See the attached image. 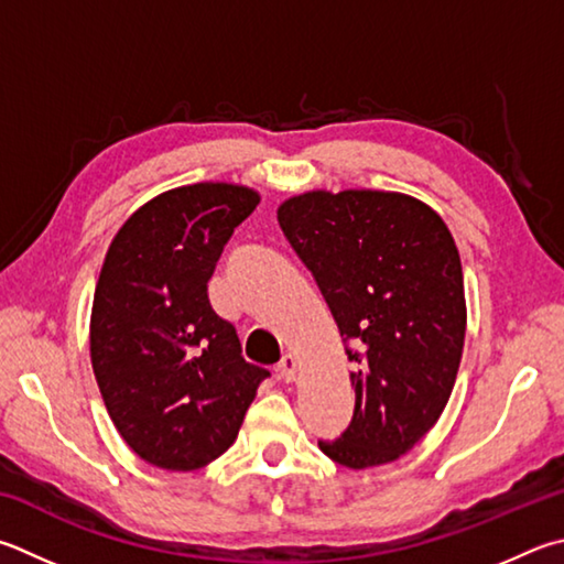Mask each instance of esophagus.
Wrapping results in <instances>:
<instances>
[{
  "mask_svg": "<svg viewBox=\"0 0 564 564\" xmlns=\"http://www.w3.org/2000/svg\"><path fill=\"white\" fill-rule=\"evenodd\" d=\"M295 375H299V360L295 355H285L279 365V377L283 382H293Z\"/></svg>",
  "mask_w": 564,
  "mask_h": 564,
  "instance_id": "obj_1",
  "label": "esophagus"
}]
</instances>
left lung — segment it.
<instances>
[{
	"label": "left lung",
	"mask_w": 564,
	"mask_h": 564,
	"mask_svg": "<svg viewBox=\"0 0 564 564\" xmlns=\"http://www.w3.org/2000/svg\"><path fill=\"white\" fill-rule=\"evenodd\" d=\"M279 224L357 367L352 422L317 446L355 470L392 464L438 422L464 355V271L452 231L429 204L380 189L295 194Z\"/></svg>",
	"instance_id": "8db88e82"
}]
</instances>
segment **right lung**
Listing matches in <instances>:
<instances>
[{
  "label": "right lung",
  "instance_id": "obj_1",
  "mask_svg": "<svg viewBox=\"0 0 564 564\" xmlns=\"http://www.w3.org/2000/svg\"><path fill=\"white\" fill-rule=\"evenodd\" d=\"M261 202L243 184L158 194L112 237L90 311V362L126 444L165 470H197L237 442L269 370L241 357L207 281Z\"/></svg>",
  "mask_w": 564,
  "mask_h": 564
}]
</instances>
